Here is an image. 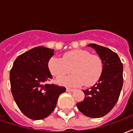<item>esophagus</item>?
Instances as JSON below:
<instances>
[{"mask_svg": "<svg viewBox=\"0 0 133 133\" xmlns=\"http://www.w3.org/2000/svg\"><path fill=\"white\" fill-rule=\"evenodd\" d=\"M73 90H74L72 89V88H66L67 92H72Z\"/></svg>", "mask_w": 133, "mask_h": 133, "instance_id": "esophagus-1", "label": "esophagus"}]
</instances>
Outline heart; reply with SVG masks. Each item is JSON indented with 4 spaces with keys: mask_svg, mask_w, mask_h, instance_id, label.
I'll use <instances>...</instances> for the list:
<instances>
[{
    "mask_svg": "<svg viewBox=\"0 0 133 133\" xmlns=\"http://www.w3.org/2000/svg\"><path fill=\"white\" fill-rule=\"evenodd\" d=\"M48 69L56 78H63L72 72L73 75L59 79L58 83L68 86H92L101 77L103 63L98 55L86 50H74L65 52L63 58L52 57L48 61Z\"/></svg>",
    "mask_w": 133,
    "mask_h": 133,
    "instance_id": "1",
    "label": "heart"
}]
</instances>
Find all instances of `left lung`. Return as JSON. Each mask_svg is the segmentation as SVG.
<instances>
[{"mask_svg":"<svg viewBox=\"0 0 133 133\" xmlns=\"http://www.w3.org/2000/svg\"><path fill=\"white\" fill-rule=\"evenodd\" d=\"M103 63L99 81L90 89L83 90L85 98L77 103L78 110L88 117H103L113 108L120 96L123 84V65L116 52L97 44H90Z\"/></svg>","mask_w":133,"mask_h":133,"instance_id":"obj_1","label":"left lung"}]
</instances>
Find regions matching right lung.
I'll list each match as a JSON object with an SVG mask.
<instances>
[{
    "label": "right lung",
    "instance_id": "add662e5",
    "mask_svg": "<svg viewBox=\"0 0 133 133\" xmlns=\"http://www.w3.org/2000/svg\"><path fill=\"white\" fill-rule=\"evenodd\" d=\"M54 50L43 46L33 48L20 55L10 71L11 92L23 114L32 120H42L55 109L58 97L65 88L45 84L52 78L48 61Z\"/></svg>",
    "mask_w": 133,
    "mask_h": 133
}]
</instances>
